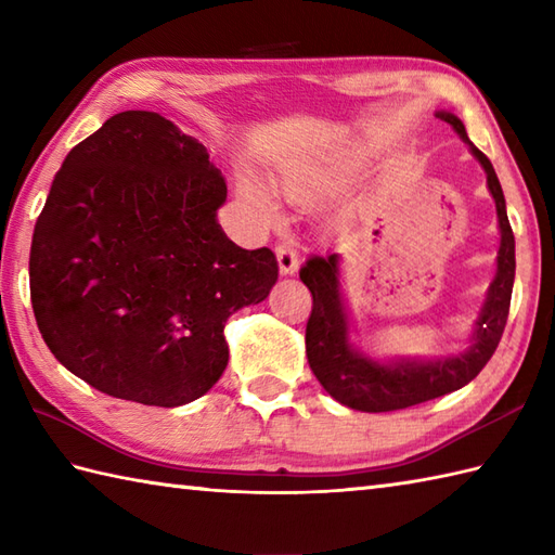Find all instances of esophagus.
Masks as SVG:
<instances>
[{"instance_id": "1", "label": "esophagus", "mask_w": 555, "mask_h": 555, "mask_svg": "<svg viewBox=\"0 0 555 555\" xmlns=\"http://www.w3.org/2000/svg\"><path fill=\"white\" fill-rule=\"evenodd\" d=\"M276 259H279V271L281 274H296L298 269V253H296V245L291 241H279L276 247Z\"/></svg>"}]
</instances>
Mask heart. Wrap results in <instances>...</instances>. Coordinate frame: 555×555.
<instances>
[{
    "label": "heart",
    "mask_w": 555,
    "mask_h": 555,
    "mask_svg": "<svg viewBox=\"0 0 555 555\" xmlns=\"http://www.w3.org/2000/svg\"><path fill=\"white\" fill-rule=\"evenodd\" d=\"M356 171H358V164L350 157H338V159L317 162V164H300V167H293L281 173V188H284V193L293 199H308L317 193H324V191H332V188L344 185ZM241 193L250 199L262 215H271L269 197L264 193V188L257 181L243 179Z\"/></svg>",
    "instance_id": "heart-1"
}]
</instances>
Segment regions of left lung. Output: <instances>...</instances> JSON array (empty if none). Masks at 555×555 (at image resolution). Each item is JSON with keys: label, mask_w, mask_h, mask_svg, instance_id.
I'll use <instances>...</instances> for the list:
<instances>
[{"label": "left lung", "mask_w": 555, "mask_h": 555, "mask_svg": "<svg viewBox=\"0 0 555 555\" xmlns=\"http://www.w3.org/2000/svg\"><path fill=\"white\" fill-rule=\"evenodd\" d=\"M436 116L455 128L487 171V183L493 199H496L501 227L499 271L489 288L485 310L479 314L475 344L467 352L439 362L379 364L360 358L348 346V322L338 291V255H312L300 269V281L312 293V312L308 328H305L308 362L317 379L326 388V393L352 410L391 412L457 391L485 370L503 336L505 322H508L515 281V235L508 215H505V197L499 176L485 152L469 143L465 126L457 116L448 112H439Z\"/></svg>", "instance_id": "obj_1"}]
</instances>
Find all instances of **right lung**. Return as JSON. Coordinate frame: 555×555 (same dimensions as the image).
<instances>
[{"mask_svg": "<svg viewBox=\"0 0 555 555\" xmlns=\"http://www.w3.org/2000/svg\"><path fill=\"white\" fill-rule=\"evenodd\" d=\"M227 181L157 112H121L68 152L35 221L30 302L68 372L133 403L176 408L227 370L223 324L279 279L269 247L217 223Z\"/></svg>", "mask_w": 555, "mask_h": 555, "instance_id": "obj_1", "label": "right lung"}]
</instances>
